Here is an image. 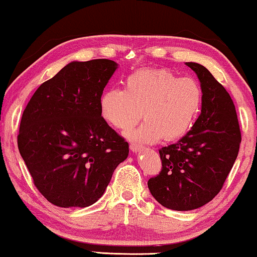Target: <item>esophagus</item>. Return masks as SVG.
Returning <instances> with one entry per match:
<instances>
[{"mask_svg":"<svg viewBox=\"0 0 257 257\" xmlns=\"http://www.w3.org/2000/svg\"><path fill=\"white\" fill-rule=\"evenodd\" d=\"M130 150H132L134 153H137V152H140V151H141V146L138 144L133 143V144H130Z\"/></svg>","mask_w":257,"mask_h":257,"instance_id":"34e87169","label":"esophagus"}]
</instances>
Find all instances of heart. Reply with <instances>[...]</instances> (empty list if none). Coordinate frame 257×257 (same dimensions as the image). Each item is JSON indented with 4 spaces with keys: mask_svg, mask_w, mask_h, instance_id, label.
<instances>
[{
    "mask_svg": "<svg viewBox=\"0 0 257 257\" xmlns=\"http://www.w3.org/2000/svg\"><path fill=\"white\" fill-rule=\"evenodd\" d=\"M202 104V89L197 80L178 76L166 68H148L129 74L124 89L112 88L100 97L104 120L127 132L143 115L146 120L132 138L154 143L162 137L175 141L192 128Z\"/></svg>",
    "mask_w": 257,
    "mask_h": 257,
    "instance_id": "1",
    "label": "heart"
}]
</instances>
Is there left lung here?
<instances>
[{
	"label": "left lung",
	"mask_w": 257,
	"mask_h": 257,
	"mask_svg": "<svg viewBox=\"0 0 257 257\" xmlns=\"http://www.w3.org/2000/svg\"><path fill=\"white\" fill-rule=\"evenodd\" d=\"M202 89L201 113L177 143L159 150L160 174L148 186L166 208L192 210L221 191L238 157L241 134L233 101L225 88L198 63H185Z\"/></svg>",
	"instance_id": "left-lung-1"
}]
</instances>
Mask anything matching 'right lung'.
<instances>
[{"label":"right lung","instance_id":"add662e5","mask_svg":"<svg viewBox=\"0 0 257 257\" xmlns=\"http://www.w3.org/2000/svg\"><path fill=\"white\" fill-rule=\"evenodd\" d=\"M116 68L109 59L72 62L41 84L24 109L20 156L41 194L56 206H91L128 157V143L99 106Z\"/></svg>","mask_w":257,"mask_h":257}]
</instances>
